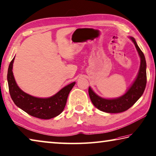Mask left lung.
I'll return each mask as SVG.
<instances>
[{"mask_svg":"<svg viewBox=\"0 0 156 156\" xmlns=\"http://www.w3.org/2000/svg\"><path fill=\"white\" fill-rule=\"evenodd\" d=\"M140 58V69L136 80L125 94L115 99H104L95 94L89 88V94L92 103L97 108L108 113H119L126 111L136 102L143 94L147 84L146 61L143 52L136 44L135 39L130 37Z\"/></svg>","mask_w":156,"mask_h":156,"instance_id":"8db88e82","label":"left lung"}]
</instances>
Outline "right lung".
<instances>
[{
	"label": "right lung",
	"instance_id": "add662e5",
	"mask_svg": "<svg viewBox=\"0 0 156 156\" xmlns=\"http://www.w3.org/2000/svg\"><path fill=\"white\" fill-rule=\"evenodd\" d=\"M14 58L11 61L7 72L9 90L14 104L29 115L42 119H50L60 115L66 106L67 97L75 82L63 87L52 97H33L24 93L17 85L12 72Z\"/></svg>",
	"mask_w": 156,
	"mask_h": 156
}]
</instances>
